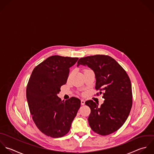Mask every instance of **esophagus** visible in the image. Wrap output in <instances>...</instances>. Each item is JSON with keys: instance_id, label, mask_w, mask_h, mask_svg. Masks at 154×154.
Instances as JSON below:
<instances>
[{"instance_id": "34e87169", "label": "esophagus", "mask_w": 154, "mask_h": 154, "mask_svg": "<svg viewBox=\"0 0 154 154\" xmlns=\"http://www.w3.org/2000/svg\"><path fill=\"white\" fill-rule=\"evenodd\" d=\"M81 104L82 105H85V101L84 100H81Z\"/></svg>"}]
</instances>
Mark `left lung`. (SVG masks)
Returning <instances> with one entry per match:
<instances>
[{
	"label": "left lung",
	"instance_id": "left-lung-1",
	"mask_svg": "<svg viewBox=\"0 0 154 154\" xmlns=\"http://www.w3.org/2000/svg\"><path fill=\"white\" fill-rule=\"evenodd\" d=\"M80 65L88 66L95 74V88L103 92V104L85 102L91 109L89 124L95 133L106 136L119 130L130 113L133 101L130 79L123 68L112 57L94 55L80 58Z\"/></svg>",
	"mask_w": 154,
	"mask_h": 154
}]
</instances>
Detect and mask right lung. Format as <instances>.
Segmentation results:
<instances>
[{"instance_id": "1", "label": "right lung", "mask_w": 154, "mask_h": 154, "mask_svg": "<svg viewBox=\"0 0 154 154\" xmlns=\"http://www.w3.org/2000/svg\"><path fill=\"white\" fill-rule=\"evenodd\" d=\"M77 57L52 56L33 70L26 89V98L32 119L38 129L53 138L66 134L80 107L75 97L62 101L57 97L65 85L69 68Z\"/></svg>"}]
</instances>
